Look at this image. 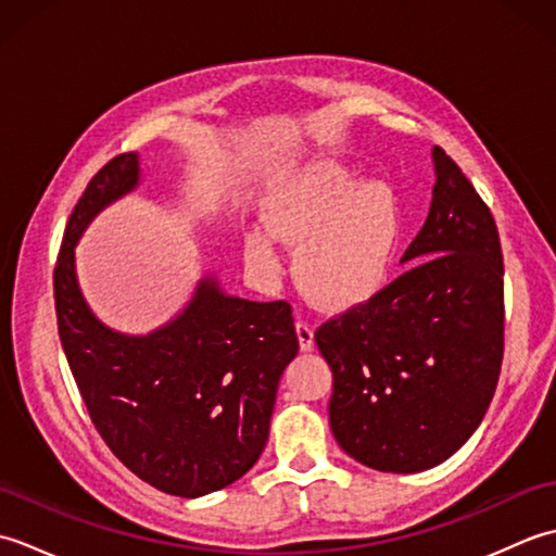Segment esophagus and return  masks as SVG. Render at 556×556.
<instances>
[{"label":"esophagus","instance_id":"esophagus-1","mask_svg":"<svg viewBox=\"0 0 556 556\" xmlns=\"http://www.w3.org/2000/svg\"><path fill=\"white\" fill-rule=\"evenodd\" d=\"M296 334H299V344L303 351H311L315 346V337H313V325L305 320L296 323Z\"/></svg>","mask_w":556,"mask_h":556}]
</instances>
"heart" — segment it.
Here are the masks:
<instances>
[{
	"label": "heart",
	"mask_w": 556,
	"mask_h": 556,
	"mask_svg": "<svg viewBox=\"0 0 556 556\" xmlns=\"http://www.w3.org/2000/svg\"><path fill=\"white\" fill-rule=\"evenodd\" d=\"M265 227L273 239L301 243L296 275L311 296L327 305H353L382 287L401 217L396 195L384 181L356 184L353 174L325 167L271 193ZM268 237L253 231L245 239L248 263L265 275L279 263Z\"/></svg>",
	"instance_id": "heart-1"
}]
</instances>
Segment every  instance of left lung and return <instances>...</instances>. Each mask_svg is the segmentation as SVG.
<instances>
[{"label":"left lung","instance_id":"obj_1","mask_svg":"<svg viewBox=\"0 0 556 556\" xmlns=\"http://www.w3.org/2000/svg\"><path fill=\"white\" fill-rule=\"evenodd\" d=\"M430 215L404 275L329 317L315 341L332 368L339 446L384 473L452 456L485 418L504 358V257L485 200L434 148Z\"/></svg>","mask_w":556,"mask_h":556}]
</instances>
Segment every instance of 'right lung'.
Listing matches in <instances>:
<instances>
[{"label": "right lung", "mask_w": 556, "mask_h": 556, "mask_svg": "<svg viewBox=\"0 0 556 556\" xmlns=\"http://www.w3.org/2000/svg\"><path fill=\"white\" fill-rule=\"evenodd\" d=\"M136 184L138 155L124 152L92 176L71 212L54 265L59 339L112 454L152 488L200 497L231 485L263 454L299 337L289 301L231 299L212 279L155 334L122 337L100 325L76 285L74 245Z\"/></svg>", "instance_id": "obj_1"}]
</instances>
